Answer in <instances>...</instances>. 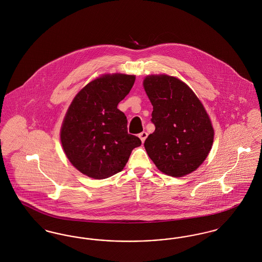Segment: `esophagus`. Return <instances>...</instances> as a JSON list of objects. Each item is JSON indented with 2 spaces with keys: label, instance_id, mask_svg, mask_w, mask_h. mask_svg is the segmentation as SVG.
<instances>
[{
  "label": "esophagus",
  "instance_id": "1",
  "mask_svg": "<svg viewBox=\"0 0 262 262\" xmlns=\"http://www.w3.org/2000/svg\"><path fill=\"white\" fill-rule=\"evenodd\" d=\"M147 136H148V135H147V133H146V132H142V133H140V134L138 135V137L140 138V140H141V141H142V143H143V142H144V140L146 139Z\"/></svg>",
  "mask_w": 262,
  "mask_h": 262
}]
</instances>
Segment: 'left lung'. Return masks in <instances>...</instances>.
<instances>
[{
  "label": "left lung",
  "instance_id": "left-lung-1",
  "mask_svg": "<svg viewBox=\"0 0 262 262\" xmlns=\"http://www.w3.org/2000/svg\"><path fill=\"white\" fill-rule=\"evenodd\" d=\"M153 106L155 130L145 139L150 159L164 174L180 178L195 171L208 156L214 129L202 103L179 78L151 75L143 80Z\"/></svg>",
  "mask_w": 262,
  "mask_h": 262
}]
</instances>
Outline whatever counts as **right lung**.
<instances>
[{
	"instance_id": "right-lung-1",
	"label": "right lung",
	"mask_w": 262,
	"mask_h": 262,
	"mask_svg": "<svg viewBox=\"0 0 262 262\" xmlns=\"http://www.w3.org/2000/svg\"><path fill=\"white\" fill-rule=\"evenodd\" d=\"M136 80L135 75H104L75 96L61 128L62 148L75 168L102 180L121 172L141 140L127 134V120L117 106Z\"/></svg>"
}]
</instances>
